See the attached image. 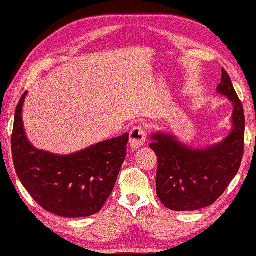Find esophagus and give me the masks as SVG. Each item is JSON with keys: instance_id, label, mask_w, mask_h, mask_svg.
<instances>
[{"instance_id": "esophagus-1", "label": "esophagus", "mask_w": 256, "mask_h": 256, "mask_svg": "<svg viewBox=\"0 0 256 256\" xmlns=\"http://www.w3.org/2000/svg\"><path fill=\"white\" fill-rule=\"evenodd\" d=\"M146 128L142 126H136L130 133V146L134 150H138L143 146V144L146 143Z\"/></svg>"}]
</instances>
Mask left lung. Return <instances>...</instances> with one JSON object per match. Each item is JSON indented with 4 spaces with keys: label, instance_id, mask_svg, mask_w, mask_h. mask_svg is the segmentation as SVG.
I'll list each match as a JSON object with an SVG mask.
<instances>
[{
    "label": "left lung",
    "instance_id": "left-lung-1",
    "mask_svg": "<svg viewBox=\"0 0 256 256\" xmlns=\"http://www.w3.org/2000/svg\"><path fill=\"white\" fill-rule=\"evenodd\" d=\"M220 94L233 104L230 133L218 144L192 148L171 134L153 133L148 144L158 158L156 194L174 212L210 206L234 179L244 153V110L226 70L222 69Z\"/></svg>",
    "mask_w": 256,
    "mask_h": 256
}]
</instances>
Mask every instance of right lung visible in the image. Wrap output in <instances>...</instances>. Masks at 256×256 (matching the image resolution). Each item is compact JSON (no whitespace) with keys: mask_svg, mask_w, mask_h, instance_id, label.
I'll use <instances>...</instances> for the list:
<instances>
[{"mask_svg":"<svg viewBox=\"0 0 256 256\" xmlns=\"http://www.w3.org/2000/svg\"><path fill=\"white\" fill-rule=\"evenodd\" d=\"M26 92L16 108L11 138L16 174L36 202L62 217L98 212L110 196L126 156L128 133L72 154L38 150L28 140L22 120Z\"/></svg>","mask_w":256,"mask_h":256,"instance_id":"right-lung-1","label":"right lung"}]
</instances>
